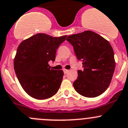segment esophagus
Masks as SVG:
<instances>
[{"label": "esophagus", "mask_w": 128, "mask_h": 128, "mask_svg": "<svg viewBox=\"0 0 128 128\" xmlns=\"http://www.w3.org/2000/svg\"><path fill=\"white\" fill-rule=\"evenodd\" d=\"M68 72H69V70H67V69H64V74H67Z\"/></svg>", "instance_id": "obj_1"}]
</instances>
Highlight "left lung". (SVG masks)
Returning <instances> with one entry per match:
<instances>
[{
	"label": "left lung",
	"instance_id": "left-lung-1",
	"mask_svg": "<svg viewBox=\"0 0 128 128\" xmlns=\"http://www.w3.org/2000/svg\"><path fill=\"white\" fill-rule=\"evenodd\" d=\"M66 40L74 48L84 70L78 71L73 82L75 90L84 97L95 98L107 89L115 69L114 52L107 40L94 32L84 31L69 36Z\"/></svg>",
	"mask_w": 128,
	"mask_h": 128
}]
</instances>
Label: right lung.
Instances as JSON below:
<instances>
[{
    "label": "right lung",
    "mask_w": 128,
    "mask_h": 128,
    "mask_svg": "<svg viewBox=\"0 0 128 128\" xmlns=\"http://www.w3.org/2000/svg\"><path fill=\"white\" fill-rule=\"evenodd\" d=\"M67 36L53 38L38 34L20 44L14 59V70L24 90L37 100H46L55 95L62 80V70L50 69L56 50Z\"/></svg>",
    "instance_id": "right-lung-1"
}]
</instances>
